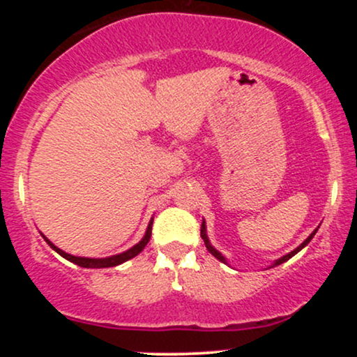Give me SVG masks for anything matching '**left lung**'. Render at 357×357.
<instances>
[{"label":"left lung","instance_id":"1","mask_svg":"<svg viewBox=\"0 0 357 357\" xmlns=\"http://www.w3.org/2000/svg\"><path fill=\"white\" fill-rule=\"evenodd\" d=\"M317 230H319V227H317V228H315V230H314L312 233H310V235H309V236H307V238H305L304 241H302V243H301V245H298V247H297L296 250H292V252H290V253H287V255H284V257H280V258H278V260H275V261H273V264H272V267H277V265L284 264V261H287V260H289V258H292L294 255H296V253H298V252H301V250H302V248H304V247H305V245H307V243H309V241L314 238V235H315V233H317ZM202 238H203V241H204V245H206L208 252H210L213 257H215V258H218V260H220V261H223V264H228V261H227V258H225V257H223V255H221V253L218 252V250H216L215 247H213V245H211V241H210V238H208V233H206V221H204V220H203V223H202Z\"/></svg>","mask_w":357,"mask_h":357}]
</instances>
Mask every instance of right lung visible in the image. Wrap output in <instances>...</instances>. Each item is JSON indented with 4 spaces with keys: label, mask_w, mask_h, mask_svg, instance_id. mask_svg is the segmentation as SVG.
Instances as JSON below:
<instances>
[{
    "label": "right lung",
    "mask_w": 357,
    "mask_h": 357,
    "mask_svg": "<svg viewBox=\"0 0 357 357\" xmlns=\"http://www.w3.org/2000/svg\"><path fill=\"white\" fill-rule=\"evenodd\" d=\"M153 220L151 218L149 225H147V230L144 233V236H142L141 241L139 243L134 245V247H130L129 250H126V252L122 253H117V255H112V257H105V258H89V257H75V255H70V253L63 252V250H60L56 245H53L50 240L47 238V236L43 235L42 236L45 238V241H47L48 245H50V248L55 250L59 255H61L63 258H67L68 261H72V264L79 265V267H84V268H107V267H117V265L124 264V261L130 260V258H134L136 255H139V253L144 250V247L147 243H149L151 240V231H153Z\"/></svg>",
    "instance_id": "1"
}]
</instances>
